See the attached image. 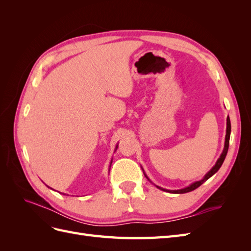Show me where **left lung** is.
<instances>
[{
    "label": "left lung",
    "instance_id": "1",
    "mask_svg": "<svg viewBox=\"0 0 251 251\" xmlns=\"http://www.w3.org/2000/svg\"><path fill=\"white\" fill-rule=\"evenodd\" d=\"M226 136H225V144H224V150H223V151H222V154H221V156H220V158L218 159V161L216 162V164L214 165V168H212L206 175H205L204 176V178L202 179V180H200V181H196V182H194L193 184H191L189 186H187V187H185V188H182V189H178V191H168V189H164V188H162V187H159V186H157L158 188H160V189H162V191H164V192H169V193H172V194H185V193H188V192H192V191H194V189H196V188H198L200 185H202L205 181H206L207 179H209L212 175H215L218 171H219V169L221 168V165L223 164V162H224V160H225V157H226V155H227V151H228V147H229V138H230V131H231V126H230V119H229V117H227V124H226ZM143 174H144V176L147 177V179L149 180V181H151L149 178H148V176L146 175V173L143 172Z\"/></svg>",
    "mask_w": 251,
    "mask_h": 251
}]
</instances>
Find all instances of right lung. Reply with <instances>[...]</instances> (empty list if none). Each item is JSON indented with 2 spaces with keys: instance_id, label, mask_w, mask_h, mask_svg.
Returning <instances> with one entry per match:
<instances>
[{
  "instance_id": "add662e5",
  "label": "right lung",
  "mask_w": 251,
  "mask_h": 251,
  "mask_svg": "<svg viewBox=\"0 0 251 251\" xmlns=\"http://www.w3.org/2000/svg\"><path fill=\"white\" fill-rule=\"evenodd\" d=\"M117 147H118V146H116V150H117ZM111 164H112V161H111ZM111 164H110V166H111Z\"/></svg>"
}]
</instances>
